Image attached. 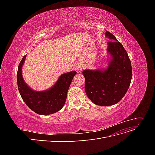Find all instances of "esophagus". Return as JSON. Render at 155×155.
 Listing matches in <instances>:
<instances>
[{"instance_id": "1", "label": "esophagus", "mask_w": 155, "mask_h": 155, "mask_svg": "<svg viewBox=\"0 0 155 155\" xmlns=\"http://www.w3.org/2000/svg\"><path fill=\"white\" fill-rule=\"evenodd\" d=\"M76 70H78V71H79V72H80L81 70V67L80 66H78V67H76Z\"/></svg>"}]
</instances>
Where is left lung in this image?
<instances>
[{"label": "left lung", "instance_id": "obj_1", "mask_svg": "<svg viewBox=\"0 0 155 155\" xmlns=\"http://www.w3.org/2000/svg\"><path fill=\"white\" fill-rule=\"evenodd\" d=\"M105 33L106 37L112 41L107 43V52L111 57L108 66L83 71L88 97L100 106L113 105L122 99L128 91L133 75L130 61L123 45L110 32Z\"/></svg>", "mask_w": 155, "mask_h": 155}]
</instances>
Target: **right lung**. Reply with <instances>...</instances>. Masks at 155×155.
Listing matches in <instances>:
<instances>
[{
	"mask_svg": "<svg viewBox=\"0 0 155 155\" xmlns=\"http://www.w3.org/2000/svg\"><path fill=\"white\" fill-rule=\"evenodd\" d=\"M26 55L18 64L17 71V85L21 96L26 105L35 113L49 115L60 110L67 100V92L76 71L64 73L58 78L54 86L48 90L35 91L25 81L22 74V68Z\"/></svg>",
	"mask_w": 155,
	"mask_h": 155,
	"instance_id": "add662e5",
	"label": "right lung"
}]
</instances>
